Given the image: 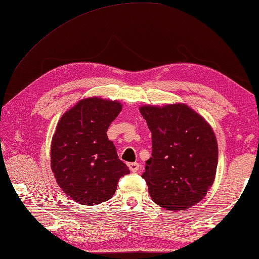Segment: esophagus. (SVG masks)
I'll return each instance as SVG.
<instances>
[{"label":"esophagus","instance_id":"esophagus-1","mask_svg":"<svg viewBox=\"0 0 259 259\" xmlns=\"http://www.w3.org/2000/svg\"><path fill=\"white\" fill-rule=\"evenodd\" d=\"M128 167H129V169L131 170V171H138L139 169H141V165H139L138 162H130V163H128Z\"/></svg>","mask_w":259,"mask_h":259}]
</instances>
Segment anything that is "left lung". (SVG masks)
Returning <instances> with one entry per match:
<instances>
[{"instance_id": "left-lung-1", "label": "left lung", "mask_w": 259, "mask_h": 259, "mask_svg": "<svg viewBox=\"0 0 259 259\" xmlns=\"http://www.w3.org/2000/svg\"><path fill=\"white\" fill-rule=\"evenodd\" d=\"M139 112L152 134V157L142 175L151 198L166 210L186 211L199 203L214 182V131L186 104L144 105Z\"/></svg>"}]
</instances>
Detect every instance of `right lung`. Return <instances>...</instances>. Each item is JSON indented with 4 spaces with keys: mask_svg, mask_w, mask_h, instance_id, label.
<instances>
[{
    "mask_svg": "<svg viewBox=\"0 0 259 259\" xmlns=\"http://www.w3.org/2000/svg\"><path fill=\"white\" fill-rule=\"evenodd\" d=\"M122 110L117 100L85 98L57 123L51 145V167L59 187L81 205L110 199L129 168L117 157L107 130Z\"/></svg>",
    "mask_w": 259,
    "mask_h": 259,
    "instance_id": "right-lung-1",
    "label": "right lung"
}]
</instances>
